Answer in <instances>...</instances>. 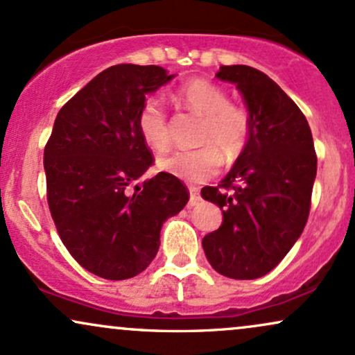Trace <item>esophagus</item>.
<instances>
[{
  "label": "esophagus",
  "instance_id": "34e87169",
  "mask_svg": "<svg viewBox=\"0 0 355 355\" xmlns=\"http://www.w3.org/2000/svg\"><path fill=\"white\" fill-rule=\"evenodd\" d=\"M199 201H201V196H199V191L196 187H189V204L191 206H196Z\"/></svg>",
  "mask_w": 355,
  "mask_h": 355
}]
</instances>
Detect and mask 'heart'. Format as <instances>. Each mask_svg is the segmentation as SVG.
<instances>
[{
  "label": "heart",
  "instance_id": "obj_1",
  "mask_svg": "<svg viewBox=\"0 0 355 355\" xmlns=\"http://www.w3.org/2000/svg\"><path fill=\"white\" fill-rule=\"evenodd\" d=\"M178 99L202 116L198 149H174L156 159L162 173L187 182H202L218 173L220 153L234 159L243 153L251 135V116L245 107L229 103L226 91L207 79H191L178 91ZM141 139L161 151L169 144V124L162 103L154 96L144 99L136 118Z\"/></svg>",
  "mask_w": 355,
  "mask_h": 355
}]
</instances>
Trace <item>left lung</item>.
Returning a JSON list of instances; mask_svg holds the SVG:
<instances>
[{
	"label": "left lung",
	"instance_id": "obj_1",
	"mask_svg": "<svg viewBox=\"0 0 355 355\" xmlns=\"http://www.w3.org/2000/svg\"><path fill=\"white\" fill-rule=\"evenodd\" d=\"M216 78L236 85L251 135L218 187H202L223 224L204 236L212 269L231 279L266 276L302 234L311 209L318 157L306 116L270 79L251 66H220Z\"/></svg>",
	"mask_w": 355,
	"mask_h": 355
}]
</instances>
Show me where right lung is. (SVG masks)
<instances>
[{
	"instance_id": "obj_1",
	"label": "right lung",
	"mask_w": 355,
	"mask_h": 355,
	"mask_svg": "<svg viewBox=\"0 0 355 355\" xmlns=\"http://www.w3.org/2000/svg\"><path fill=\"white\" fill-rule=\"evenodd\" d=\"M174 76L161 66L104 69L61 107L44 148L48 204L62 244L103 279L143 272L164 220L189 201L186 186L168 173L139 182L153 156L137 112L146 94Z\"/></svg>"
}]
</instances>
